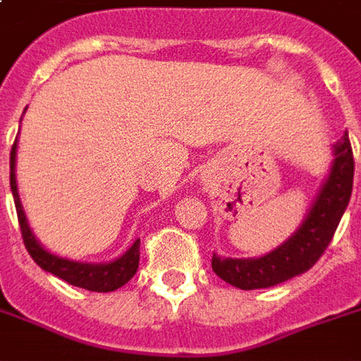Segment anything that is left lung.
I'll return each instance as SVG.
<instances>
[{"instance_id": "left-lung-1", "label": "left lung", "mask_w": 361, "mask_h": 361, "mask_svg": "<svg viewBox=\"0 0 361 361\" xmlns=\"http://www.w3.org/2000/svg\"><path fill=\"white\" fill-rule=\"evenodd\" d=\"M354 183V154L348 133L334 145L331 173L319 191L315 203L292 238L276 250L257 259L219 257L212 253V271L220 279L242 290L276 286L310 271L325 253L348 207Z\"/></svg>"}]
</instances>
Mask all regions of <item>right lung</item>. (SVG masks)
Masks as SVG:
<instances>
[{
	"mask_svg": "<svg viewBox=\"0 0 361 361\" xmlns=\"http://www.w3.org/2000/svg\"><path fill=\"white\" fill-rule=\"evenodd\" d=\"M15 157H17V139L13 142L11 158H9V168H11L9 181H11L13 199H15V209H17V216H19L23 242H25L28 255L35 259L36 265L46 272L56 274L58 279L73 284V286L85 288V290H90V292H114V290H118V288H121L133 279V274L139 269V245H141V240H135L133 245L119 259L111 261V263H100V265L61 259L50 253V251L44 250L35 238V234H32L30 226H28L23 204H20L17 180H15Z\"/></svg>",
	"mask_w": 361,
	"mask_h": 361,
	"instance_id": "obj_1",
	"label": "right lung"
}]
</instances>
